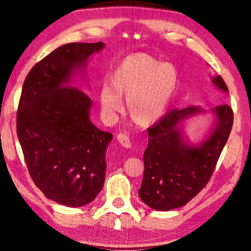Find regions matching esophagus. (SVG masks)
Returning a JSON list of instances; mask_svg holds the SVG:
<instances>
[{
  "label": "esophagus",
  "instance_id": "obj_1",
  "mask_svg": "<svg viewBox=\"0 0 251 251\" xmlns=\"http://www.w3.org/2000/svg\"><path fill=\"white\" fill-rule=\"evenodd\" d=\"M117 141L120 143V145L122 147H125V148H130L131 147V141L129 139V137L125 134H118L117 135Z\"/></svg>",
  "mask_w": 251,
  "mask_h": 251
}]
</instances>
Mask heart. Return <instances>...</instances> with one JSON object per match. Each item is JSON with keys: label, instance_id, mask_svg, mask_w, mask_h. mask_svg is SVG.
<instances>
[{"label": "heart", "instance_id": "1", "mask_svg": "<svg viewBox=\"0 0 251 251\" xmlns=\"http://www.w3.org/2000/svg\"><path fill=\"white\" fill-rule=\"evenodd\" d=\"M112 83L102 86L100 100L103 114L113 120L127 99L130 117L139 125H148L162 116L177 85V74L171 63H162L149 54L126 57L112 76Z\"/></svg>", "mask_w": 251, "mask_h": 251}]
</instances>
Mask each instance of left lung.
I'll list each match as a JSON object with an SVG mask.
<instances>
[{
    "instance_id": "left-lung-1",
    "label": "left lung",
    "mask_w": 251,
    "mask_h": 251,
    "mask_svg": "<svg viewBox=\"0 0 251 251\" xmlns=\"http://www.w3.org/2000/svg\"><path fill=\"white\" fill-rule=\"evenodd\" d=\"M218 89L228 92L221 75L212 79ZM204 112L200 106L175 108L149 127L148 147L144 153V177L138 194L157 211H170L190 202L211 179L223 148L229 137L234 113L227 104L212 110L216 124L212 134L194 147L186 143L180 123Z\"/></svg>"
}]
</instances>
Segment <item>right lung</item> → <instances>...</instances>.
<instances>
[{
  "label": "right lung",
  "mask_w": 251,
  "mask_h": 251,
  "mask_svg": "<svg viewBox=\"0 0 251 251\" xmlns=\"http://www.w3.org/2000/svg\"><path fill=\"white\" fill-rule=\"evenodd\" d=\"M104 44L71 43L36 63L23 84L16 130L36 186L66 206L92 202L105 180V151L113 138L90 121L92 101L69 85Z\"/></svg>",
  "instance_id": "1"
}]
</instances>
